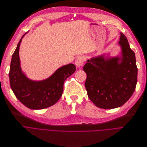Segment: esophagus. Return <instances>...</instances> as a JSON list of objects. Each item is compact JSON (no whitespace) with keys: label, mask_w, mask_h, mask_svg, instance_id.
I'll return each instance as SVG.
<instances>
[{"label":"esophagus","mask_w":147,"mask_h":147,"mask_svg":"<svg viewBox=\"0 0 147 147\" xmlns=\"http://www.w3.org/2000/svg\"><path fill=\"white\" fill-rule=\"evenodd\" d=\"M85 61V58L84 57H79L76 59L75 65L78 68H80L84 64Z\"/></svg>","instance_id":"34e87169"}]
</instances>
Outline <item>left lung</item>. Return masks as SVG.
Returning <instances> with one entry per match:
<instances>
[{
    "label": "left lung",
    "instance_id": "8db88e82",
    "mask_svg": "<svg viewBox=\"0 0 147 147\" xmlns=\"http://www.w3.org/2000/svg\"><path fill=\"white\" fill-rule=\"evenodd\" d=\"M121 56L105 59L103 55L88 60L83 67L88 96L102 109L120 107L126 102L136 88L138 68L135 53L121 33Z\"/></svg>",
    "mask_w": 147,
    "mask_h": 147
}]
</instances>
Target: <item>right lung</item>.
Listing matches in <instances>:
<instances>
[{
	"label": "right lung",
	"mask_w": 147,
	"mask_h": 147,
	"mask_svg": "<svg viewBox=\"0 0 147 147\" xmlns=\"http://www.w3.org/2000/svg\"><path fill=\"white\" fill-rule=\"evenodd\" d=\"M22 38L12 54L11 61L9 73L11 88L17 98L27 108L42 109L50 107L61 97L64 82L75 72V66L71 63L62 66L50 77L43 81L29 80L20 67L19 48Z\"/></svg>",
	"instance_id": "obj_1"
}]
</instances>
